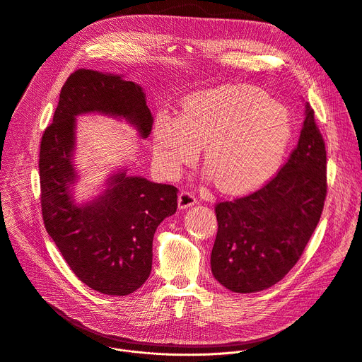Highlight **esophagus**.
Returning <instances> with one entry per match:
<instances>
[{"label":"esophagus","instance_id":"esophagus-1","mask_svg":"<svg viewBox=\"0 0 362 362\" xmlns=\"http://www.w3.org/2000/svg\"><path fill=\"white\" fill-rule=\"evenodd\" d=\"M196 202H197V200H196V197H194L193 193H190V192H182V193L179 194V197H177V207H179L180 210H183V209H187V207L194 206Z\"/></svg>","mask_w":362,"mask_h":362}]
</instances>
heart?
I'll use <instances>...</instances> for the list:
<instances>
[{
  "label": "heart",
  "mask_w": 362,
  "mask_h": 362,
  "mask_svg": "<svg viewBox=\"0 0 362 362\" xmlns=\"http://www.w3.org/2000/svg\"><path fill=\"white\" fill-rule=\"evenodd\" d=\"M293 134L288 110L252 85H223L189 95L179 117L160 115L153 155L168 176L193 163L204 145L203 163L216 187L246 194L277 172Z\"/></svg>",
  "instance_id": "heart-1"
}]
</instances>
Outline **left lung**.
I'll return each instance as SVG.
<instances>
[{"instance_id": "1", "label": "left lung", "mask_w": 362, "mask_h": 362, "mask_svg": "<svg viewBox=\"0 0 362 362\" xmlns=\"http://www.w3.org/2000/svg\"><path fill=\"white\" fill-rule=\"evenodd\" d=\"M300 139L267 185L216 204L217 235L210 256L214 279L234 293L279 283L301 257L327 194L325 144L307 103Z\"/></svg>"}]
</instances>
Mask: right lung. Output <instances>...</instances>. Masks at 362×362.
Masks as SVG:
<instances>
[{"label": "right lung", "mask_w": 362, "mask_h": 362, "mask_svg": "<svg viewBox=\"0 0 362 362\" xmlns=\"http://www.w3.org/2000/svg\"><path fill=\"white\" fill-rule=\"evenodd\" d=\"M103 113L122 117L146 139L153 116L144 89L120 75L78 69L64 83L52 124L40 151L44 224L75 276L95 291L128 296L152 270L158 226L177 209V189L128 176L120 169L93 200L78 204L74 185L76 116Z\"/></svg>", "instance_id": "add662e5"}]
</instances>
